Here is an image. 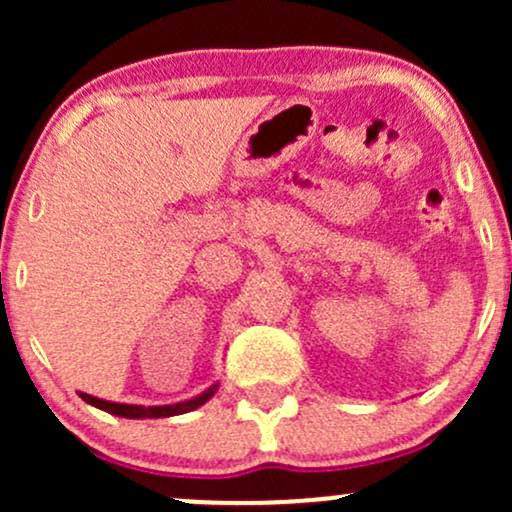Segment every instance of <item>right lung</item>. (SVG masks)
Segmentation results:
<instances>
[{
	"label": "right lung",
	"instance_id": "obj_1",
	"mask_svg": "<svg viewBox=\"0 0 512 512\" xmlns=\"http://www.w3.org/2000/svg\"><path fill=\"white\" fill-rule=\"evenodd\" d=\"M214 392H216V385L209 387L207 392H202V395L195 397V399H187V402H180V404H168V407H137V404L105 402V399L91 397V395H86V392H79V397L84 399V402L93 404V407L108 411V414H115V416H125V419H161V416L185 414V411L202 407V404L207 402V399L214 395Z\"/></svg>",
	"mask_w": 512,
	"mask_h": 512
}]
</instances>
